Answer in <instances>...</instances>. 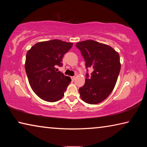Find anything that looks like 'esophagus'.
<instances>
[{"instance_id": "1", "label": "esophagus", "mask_w": 147, "mask_h": 147, "mask_svg": "<svg viewBox=\"0 0 147 147\" xmlns=\"http://www.w3.org/2000/svg\"><path fill=\"white\" fill-rule=\"evenodd\" d=\"M75 78H76V76H75L71 77V79L73 80H75Z\"/></svg>"}]
</instances>
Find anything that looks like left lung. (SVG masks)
I'll return each instance as SVG.
<instances>
[{"mask_svg": "<svg viewBox=\"0 0 147 147\" xmlns=\"http://www.w3.org/2000/svg\"><path fill=\"white\" fill-rule=\"evenodd\" d=\"M76 47L85 59L86 69H93L91 77L87 73L85 84L79 89L80 95L88 104L100 103L115 88L121 70L119 54L108 45L93 40L78 42Z\"/></svg>", "mask_w": 147, "mask_h": 147, "instance_id": "8db88e82", "label": "left lung"}]
</instances>
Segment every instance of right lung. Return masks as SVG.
I'll list each match as a JSON object with an SVG mask.
<instances>
[{"label":"right lung","instance_id":"right-lung-1","mask_svg":"<svg viewBox=\"0 0 147 147\" xmlns=\"http://www.w3.org/2000/svg\"><path fill=\"white\" fill-rule=\"evenodd\" d=\"M73 45L53 39L37 43L27 52L25 71L30 86L42 100L53 102L64 96L71 79L56 67L62 66V58Z\"/></svg>","mask_w":147,"mask_h":147}]
</instances>
